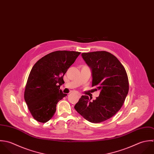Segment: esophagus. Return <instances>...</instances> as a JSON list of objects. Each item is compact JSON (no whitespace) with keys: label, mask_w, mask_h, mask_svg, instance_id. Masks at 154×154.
Wrapping results in <instances>:
<instances>
[{"label":"esophagus","mask_w":154,"mask_h":154,"mask_svg":"<svg viewBox=\"0 0 154 154\" xmlns=\"http://www.w3.org/2000/svg\"><path fill=\"white\" fill-rule=\"evenodd\" d=\"M77 95H78V96L79 97L81 96V94L80 93H77Z\"/></svg>","instance_id":"34e87169"}]
</instances>
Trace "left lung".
<instances>
[{"mask_svg": "<svg viewBox=\"0 0 154 154\" xmlns=\"http://www.w3.org/2000/svg\"><path fill=\"white\" fill-rule=\"evenodd\" d=\"M82 57L91 69L92 87L100 93L93 101L82 96L74 107L87 121L102 122L121 108L129 90L127 74L118 59L109 52L82 53Z\"/></svg>", "mask_w": 154, "mask_h": 154, "instance_id": "obj_1", "label": "left lung"}]
</instances>
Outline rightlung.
Here are the masks:
<instances>
[{
	"instance_id": "1",
	"label": "right lung",
	"mask_w": 154,
	"mask_h": 154,
	"mask_svg": "<svg viewBox=\"0 0 154 154\" xmlns=\"http://www.w3.org/2000/svg\"><path fill=\"white\" fill-rule=\"evenodd\" d=\"M81 54L79 52H51L33 66L26 85L24 100L32 116L45 123L51 119L57 104L67 96L60 90L63 76Z\"/></svg>"
}]
</instances>
